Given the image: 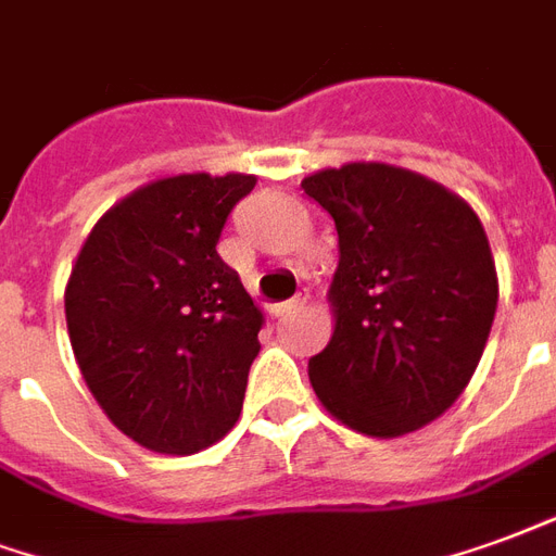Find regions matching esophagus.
<instances>
[{"instance_id":"esophagus-1","label":"esophagus","mask_w":556,"mask_h":556,"mask_svg":"<svg viewBox=\"0 0 556 556\" xmlns=\"http://www.w3.org/2000/svg\"><path fill=\"white\" fill-rule=\"evenodd\" d=\"M300 306H306V294H298V298L286 300V303H277V306H274V315H277V318H286L291 312H298Z\"/></svg>"}]
</instances>
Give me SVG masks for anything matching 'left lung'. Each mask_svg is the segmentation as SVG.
Segmentation results:
<instances>
[{
  "label": "left lung",
  "instance_id": "1",
  "mask_svg": "<svg viewBox=\"0 0 556 556\" xmlns=\"http://www.w3.org/2000/svg\"><path fill=\"white\" fill-rule=\"evenodd\" d=\"M336 220V332L309 359L320 404L368 435L430 425L463 394L495 320L486 232L459 197L389 164L300 185Z\"/></svg>",
  "mask_w": 556,
  "mask_h": 556
}]
</instances>
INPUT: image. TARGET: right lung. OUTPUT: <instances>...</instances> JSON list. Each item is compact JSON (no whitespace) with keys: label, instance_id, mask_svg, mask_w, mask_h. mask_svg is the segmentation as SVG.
Wrapping results in <instances>:
<instances>
[{"label":"right lung","instance_id":"right-lung-1","mask_svg":"<svg viewBox=\"0 0 556 556\" xmlns=\"http://www.w3.org/2000/svg\"><path fill=\"white\" fill-rule=\"evenodd\" d=\"M253 185L244 174L143 185L100 217L70 274L81 377L114 427L155 454H197L241 415L262 312L217 241Z\"/></svg>","mask_w":556,"mask_h":556}]
</instances>
